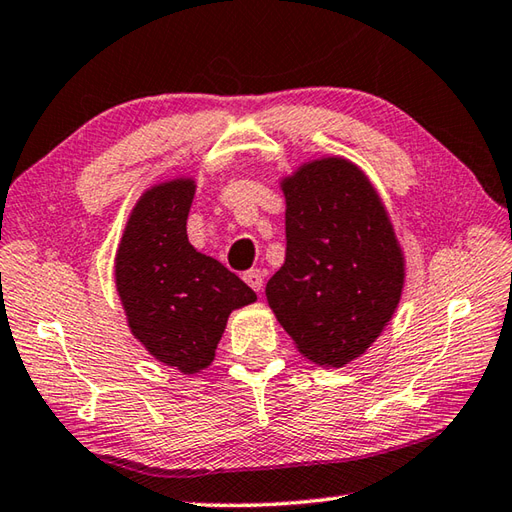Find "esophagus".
I'll return each instance as SVG.
<instances>
[{"label": "esophagus", "instance_id": "1", "mask_svg": "<svg viewBox=\"0 0 512 512\" xmlns=\"http://www.w3.org/2000/svg\"><path fill=\"white\" fill-rule=\"evenodd\" d=\"M243 280L247 282L249 287H252L254 291H260L263 289V282H265V274L260 269H249L243 274Z\"/></svg>", "mask_w": 512, "mask_h": 512}]
</instances>
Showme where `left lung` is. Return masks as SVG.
Segmentation results:
<instances>
[{
  "label": "left lung",
  "mask_w": 512,
  "mask_h": 512,
  "mask_svg": "<svg viewBox=\"0 0 512 512\" xmlns=\"http://www.w3.org/2000/svg\"><path fill=\"white\" fill-rule=\"evenodd\" d=\"M287 254L267 302L306 359L342 368L399 306L405 258L377 190L344 157L302 164L280 184Z\"/></svg>",
  "instance_id": "obj_1"
}]
</instances>
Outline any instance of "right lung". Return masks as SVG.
Listing matches in <instances>:
<instances>
[{
	"label": "right lung",
	"instance_id": "obj_1",
	"mask_svg": "<svg viewBox=\"0 0 512 512\" xmlns=\"http://www.w3.org/2000/svg\"><path fill=\"white\" fill-rule=\"evenodd\" d=\"M195 179L149 188L135 203L116 252V289L131 333L184 374L208 368L227 317L256 293L188 243Z\"/></svg>",
	"mask_w": 512,
	"mask_h": 512
}]
</instances>
